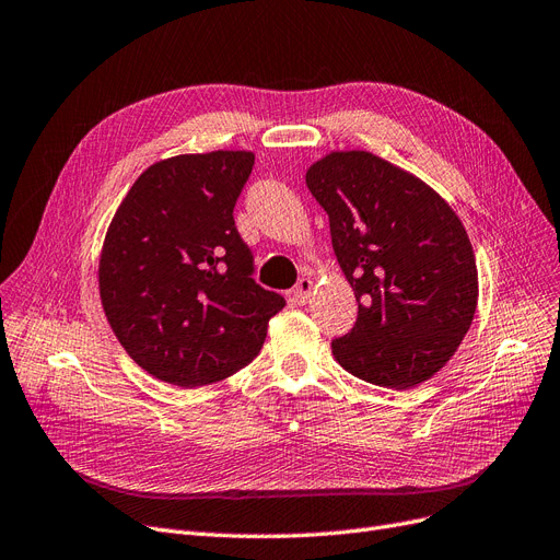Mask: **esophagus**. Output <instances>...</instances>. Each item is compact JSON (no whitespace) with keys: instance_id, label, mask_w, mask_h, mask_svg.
Returning <instances> with one entry per match:
<instances>
[{"instance_id":"esophagus-1","label":"esophagus","mask_w":560,"mask_h":560,"mask_svg":"<svg viewBox=\"0 0 560 560\" xmlns=\"http://www.w3.org/2000/svg\"><path fill=\"white\" fill-rule=\"evenodd\" d=\"M312 288H314L312 279H300L298 285L293 288V302L295 304H306L308 295H312Z\"/></svg>"}]
</instances>
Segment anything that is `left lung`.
Here are the masks:
<instances>
[{
	"label": "left lung",
	"mask_w": 560,
	"mask_h": 560,
	"mask_svg": "<svg viewBox=\"0 0 560 560\" xmlns=\"http://www.w3.org/2000/svg\"><path fill=\"white\" fill-rule=\"evenodd\" d=\"M329 217L358 320L332 341L337 362L381 387L429 381L459 348L478 306V265L452 207L371 152H332L306 171Z\"/></svg>",
	"instance_id": "obj_1"
}]
</instances>
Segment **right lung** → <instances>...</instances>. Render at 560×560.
Here are the masks:
<instances>
[{
    "instance_id": "right-lung-1",
    "label": "right lung",
    "mask_w": 560,
    "mask_h": 560,
    "mask_svg": "<svg viewBox=\"0 0 560 560\" xmlns=\"http://www.w3.org/2000/svg\"><path fill=\"white\" fill-rule=\"evenodd\" d=\"M254 154L219 150L150 165L103 242L98 291L115 337L148 374L179 387L233 376L285 300L254 279L235 202Z\"/></svg>"
}]
</instances>
